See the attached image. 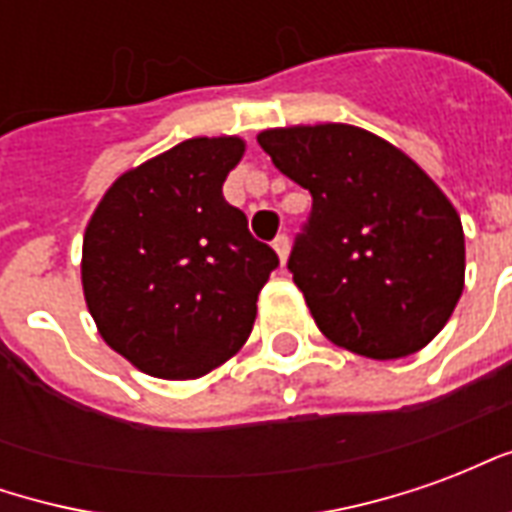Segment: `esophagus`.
Masks as SVG:
<instances>
[{
    "mask_svg": "<svg viewBox=\"0 0 512 512\" xmlns=\"http://www.w3.org/2000/svg\"><path fill=\"white\" fill-rule=\"evenodd\" d=\"M274 252H277L279 255V260H282V263H285V260H288V252H290V241H288V235H277V238H274Z\"/></svg>",
    "mask_w": 512,
    "mask_h": 512,
    "instance_id": "1",
    "label": "esophagus"
}]
</instances>
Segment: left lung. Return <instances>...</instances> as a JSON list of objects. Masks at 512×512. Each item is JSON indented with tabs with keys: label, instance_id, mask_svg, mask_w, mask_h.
I'll use <instances>...</instances> for the list:
<instances>
[{
	"label": "left lung",
	"instance_id": "obj_1",
	"mask_svg": "<svg viewBox=\"0 0 512 512\" xmlns=\"http://www.w3.org/2000/svg\"><path fill=\"white\" fill-rule=\"evenodd\" d=\"M274 167L312 194L288 268L332 343L400 359L450 321L463 290V227L422 169L365 128H271Z\"/></svg>",
	"mask_w": 512,
	"mask_h": 512
}]
</instances>
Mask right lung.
<instances>
[{"instance_id": "add662e5", "label": "right lung", "mask_w": 512, "mask_h": 512, "mask_svg": "<svg viewBox=\"0 0 512 512\" xmlns=\"http://www.w3.org/2000/svg\"><path fill=\"white\" fill-rule=\"evenodd\" d=\"M238 136H197L112 183L87 224L82 285L109 348L156 378H197L246 343L277 252L224 200Z\"/></svg>"}]
</instances>
